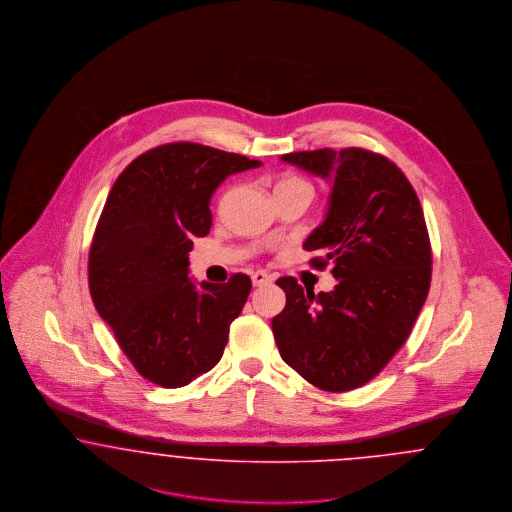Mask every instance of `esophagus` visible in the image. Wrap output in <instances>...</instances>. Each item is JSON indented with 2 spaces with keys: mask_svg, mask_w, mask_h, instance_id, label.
<instances>
[{
  "mask_svg": "<svg viewBox=\"0 0 512 512\" xmlns=\"http://www.w3.org/2000/svg\"><path fill=\"white\" fill-rule=\"evenodd\" d=\"M272 278L268 276L267 272H263V270H257V272H253L251 274V282H253V286H265L268 284Z\"/></svg>",
  "mask_w": 512,
  "mask_h": 512,
  "instance_id": "esophagus-1",
  "label": "esophagus"
}]
</instances>
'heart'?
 Here are the masks:
<instances>
[{"instance_id":"b5f03b06","label":"heart","mask_w":512,"mask_h":512,"mask_svg":"<svg viewBox=\"0 0 512 512\" xmlns=\"http://www.w3.org/2000/svg\"><path fill=\"white\" fill-rule=\"evenodd\" d=\"M280 188H311V184L301 176H286L276 184V190Z\"/></svg>"}]
</instances>
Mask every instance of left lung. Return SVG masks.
<instances>
[{"label":"left lung","mask_w":512,"mask_h":512,"mask_svg":"<svg viewBox=\"0 0 512 512\" xmlns=\"http://www.w3.org/2000/svg\"><path fill=\"white\" fill-rule=\"evenodd\" d=\"M332 182L328 213L303 247L332 265V292L278 278L286 307L272 318L282 359L324 391L370 382L407 341L432 280V247L416 192L388 157L361 147L282 155Z\"/></svg>","instance_id":"left-lung-1"}]
</instances>
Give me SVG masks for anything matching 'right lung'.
<instances>
[{
    "label": "right lung",
    "instance_id": "obj_1",
    "mask_svg": "<svg viewBox=\"0 0 512 512\" xmlns=\"http://www.w3.org/2000/svg\"><path fill=\"white\" fill-rule=\"evenodd\" d=\"M192 142L153 147L113 184L88 257L92 301L134 368L182 388L217 365L251 292L247 274L197 288L188 253L207 236L211 195L226 176L259 167Z\"/></svg>",
    "mask_w": 512,
    "mask_h": 512
}]
</instances>
